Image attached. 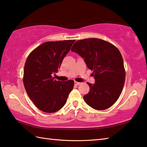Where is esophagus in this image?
Wrapping results in <instances>:
<instances>
[{"label": "esophagus", "mask_w": 147, "mask_h": 147, "mask_svg": "<svg viewBox=\"0 0 147 147\" xmlns=\"http://www.w3.org/2000/svg\"><path fill=\"white\" fill-rule=\"evenodd\" d=\"M81 84V83H80V82H74V85H80V84Z\"/></svg>", "instance_id": "esophagus-1"}]
</instances>
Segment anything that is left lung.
I'll list each match as a JSON object with an SVG mask.
<instances>
[{
	"label": "left lung",
	"mask_w": 147,
	"mask_h": 147,
	"mask_svg": "<svg viewBox=\"0 0 147 147\" xmlns=\"http://www.w3.org/2000/svg\"><path fill=\"white\" fill-rule=\"evenodd\" d=\"M71 51L84 59L93 71L95 83H87L90 91L84 99L96 110H105L118 100L125 80L123 60L118 48L98 38H87L75 42Z\"/></svg>",
	"instance_id": "left-lung-1"
}]
</instances>
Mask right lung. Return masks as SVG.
Segmentation results:
<instances>
[{"mask_svg": "<svg viewBox=\"0 0 147 147\" xmlns=\"http://www.w3.org/2000/svg\"><path fill=\"white\" fill-rule=\"evenodd\" d=\"M74 42H46L34 49L26 60L23 78L25 89L36 107L45 113H55L62 109L73 89V80L57 81L53 75Z\"/></svg>", "mask_w": 147, "mask_h": 147, "instance_id": "add662e5", "label": "right lung"}]
</instances>
